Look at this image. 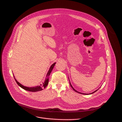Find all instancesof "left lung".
<instances>
[{"label": "left lung", "instance_id": "left-lung-1", "mask_svg": "<svg viewBox=\"0 0 122 122\" xmlns=\"http://www.w3.org/2000/svg\"><path fill=\"white\" fill-rule=\"evenodd\" d=\"M69 81H70V80H69ZM70 86H71L72 87V88H73V90L75 91V92H78V93H80V94H92V93H94L95 92H97V90H98V89H97V90H96L95 91H94V92H92V93H81V92H78V91H76V89L72 86V85H71V82H70Z\"/></svg>", "mask_w": 122, "mask_h": 122}]
</instances>
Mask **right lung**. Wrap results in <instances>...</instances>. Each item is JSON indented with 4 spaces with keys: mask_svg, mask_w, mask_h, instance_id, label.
I'll return each instance as SVG.
<instances>
[{
    "mask_svg": "<svg viewBox=\"0 0 122 122\" xmlns=\"http://www.w3.org/2000/svg\"><path fill=\"white\" fill-rule=\"evenodd\" d=\"M56 62L54 63L53 64L51 65L48 70V71L46 74V78L45 79V81L43 82H42V84H41L40 86H33V87H27V86H24L23 85H22L21 84H20V82H18L17 80L15 79L14 76V78L15 80V81H16L17 84L19 86H20L21 88H22L23 89H25V91H29V92H38V91H41L42 90H43V89L46 88L47 86L48 85V81H49V76L51 72V71H52V70L55 65Z\"/></svg>",
    "mask_w": 122,
    "mask_h": 122,
    "instance_id": "1",
    "label": "right lung"
}]
</instances>
